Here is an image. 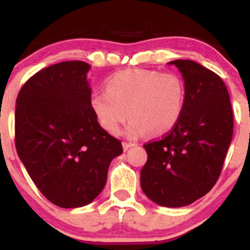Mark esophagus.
<instances>
[{
  "label": "esophagus",
  "mask_w": 250,
  "mask_h": 250,
  "mask_svg": "<svg viewBox=\"0 0 250 250\" xmlns=\"http://www.w3.org/2000/svg\"><path fill=\"white\" fill-rule=\"evenodd\" d=\"M122 146H123V149H125V150H128V149L130 148V147H134V146H135V143H133V142H127V141H125V142H122Z\"/></svg>",
  "instance_id": "obj_1"
}]
</instances>
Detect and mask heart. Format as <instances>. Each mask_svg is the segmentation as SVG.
I'll list each match as a JSON object with an SVG mask.
<instances>
[{
	"instance_id": "heart-1",
	"label": "heart",
	"mask_w": 250,
	"mask_h": 250,
	"mask_svg": "<svg viewBox=\"0 0 250 250\" xmlns=\"http://www.w3.org/2000/svg\"><path fill=\"white\" fill-rule=\"evenodd\" d=\"M185 102L182 77L149 69L115 73L105 81V90L94 91L90 96L97 121L109 133H117L128 116L133 119L127 129L130 136L169 133L179 122Z\"/></svg>"
}]
</instances>
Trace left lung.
<instances>
[{
	"mask_svg": "<svg viewBox=\"0 0 250 250\" xmlns=\"http://www.w3.org/2000/svg\"><path fill=\"white\" fill-rule=\"evenodd\" d=\"M186 84V102L176 125L143 145L148 159L141 188L162 207L193 203L219 180L233 137L234 116L222 79L190 60H175Z\"/></svg>",
	"mask_w": 250,
	"mask_h": 250,
	"instance_id": "left-lung-1",
	"label": "left lung"
}]
</instances>
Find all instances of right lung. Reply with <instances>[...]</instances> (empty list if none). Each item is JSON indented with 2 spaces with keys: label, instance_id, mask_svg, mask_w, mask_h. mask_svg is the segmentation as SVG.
<instances>
[{
  "label": "right lung",
  "instance_id": "add662e5",
  "mask_svg": "<svg viewBox=\"0 0 250 250\" xmlns=\"http://www.w3.org/2000/svg\"><path fill=\"white\" fill-rule=\"evenodd\" d=\"M90 65L60 62L37 71L16 99L15 146L39 190L61 208L83 207L102 191L120 140L90 105Z\"/></svg>",
  "mask_w": 250,
  "mask_h": 250
}]
</instances>
